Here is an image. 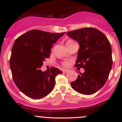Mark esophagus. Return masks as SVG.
I'll list each match as a JSON object with an SVG mask.
<instances>
[{"instance_id":"obj_1","label":"esophagus","mask_w":122,"mask_h":122,"mask_svg":"<svg viewBox=\"0 0 122 122\" xmlns=\"http://www.w3.org/2000/svg\"><path fill=\"white\" fill-rule=\"evenodd\" d=\"M68 71H69V70H68V69H63V70H62V72H63V73H66Z\"/></svg>"}]
</instances>
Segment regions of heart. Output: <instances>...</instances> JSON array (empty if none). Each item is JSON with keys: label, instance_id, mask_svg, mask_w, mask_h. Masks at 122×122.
<instances>
[{"label": "heart", "instance_id": "1", "mask_svg": "<svg viewBox=\"0 0 122 122\" xmlns=\"http://www.w3.org/2000/svg\"><path fill=\"white\" fill-rule=\"evenodd\" d=\"M71 42H73V41H72V40H69V41H67L66 44H67V43ZM69 62H63V66H65V67H68V66H69Z\"/></svg>", "mask_w": 122, "mask_h": 122}]
</instances>
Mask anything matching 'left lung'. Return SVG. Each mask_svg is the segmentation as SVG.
Instances as JSON below:
<instances>
[{"instance_id": "8db88e82", "label": "left lung", "mask_w": 122, "mask_h": 122, "mask_svg": "<svg viewBox=\"0 0 122 122\" xmlns=\"http://www.w3.org/2000/svg\"><path fill=\"white\" fill-rule=\"evenodd\" d=\"M66 35L80 45L75 67L85 70L71 86L80 93L92 95L104 86L111 71V44L102 32L92 27L70 31Z\"/></svg>"}]
</instances>
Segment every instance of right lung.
Here are the masks:
<instances>
[{
  "instance_id": "1",
  "label": "right lung",
  "mask_w": 122,
  "mask_h": 122,
  "mask_svg": "<svg viewBox=\"0 0 122 122\" xmlns=\"http://www.w3.org/2000/svg\"><path fill=\"white\" fill-rule=\"evenodd\" d=\"M65 33L32 30L15 41L10 68L15 84L27 97L41 99L54 89L56 76L62 72L54 67L50 72H42L40 68L46 58L50 57L53 44Z\"/></svg>"
}]
</instances>
